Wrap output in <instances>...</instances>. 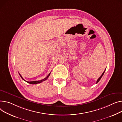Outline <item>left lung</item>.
<instances>
[{"label":"left lung","mask_w":122,"mask_h":122,"mask_svg":"<svg viewBox=\"0 0 122 122\" xmlns=\"http://www.w3.org/2000/svg\"><path fill=\"white\" fill-rule=\"evenodd\" d=\"M105 70H106V69H105ZM105 70H104V71L103 72V73H102V75H101V76L98 78V80H97V82H96V83H98L99 81L100 80V79H101V78L102 77V76L103 75V74H104V72H105Z\"/></svg>","instance_id":"1"}]
</instances>
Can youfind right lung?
I'll return each mask as SVG.
<instances>
[{
  "mask_svg": "<svg viewBox=\"0 0 122 122\" xmlns=\"http://www.w3.org/2000/svg\"><path fill=\"white\" fill-rule=\"evenodd\" d=\"M50 74H51V72L49 74V75H48L46 78H45L44 79H42V80H38V81H25V80H24L23 78H22V77L20 75V74L19 73V75H20V77H21V78L23 80H24L25 81H26V82H27V83H30V84H38V83H41V82H43V81H45L46 80L47 78H48V77H49V76H50Z\"/></svg>",
  "mask_w": 122,
  "mask_h": 122,
  "instance_id": "obj_1",
  "label": "right lung"
}]
</instances>
